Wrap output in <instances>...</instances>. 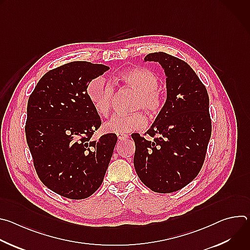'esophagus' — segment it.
Listing matches in <instances>:
<instances>
[{"mask_svg": "<svg viewBox=\"0 0 250 250\" xmlns=\"http://www.w3.org/2000/svg\"><path fill=\"white\" fill-rule=\"evenodd\" d=\"M118 138L120 140H125V139L128 138V136L126 134H125V133H118Z\"/></svg>", "mask_w": 250, "mask_h": 250, "instance_id": "obj_1", "label": "esophagus"}]
</instances>
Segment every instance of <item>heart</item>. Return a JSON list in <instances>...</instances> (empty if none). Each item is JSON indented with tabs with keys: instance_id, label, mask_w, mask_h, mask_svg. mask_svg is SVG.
<instances>
[{
	"instance_id": "1",
	"label": "heart",
	"mask_w": 250,
	"mask_h": 250,
	"mask_svg": "<svg viewBox=\"0 0 250 250\" xmlns=\"http://www.w3.org/2000/svg\"><path fill=\"white\" fill-rule=\"evenodd\" d=\"M120 79L132 90L138 93L133 110L144 109L151 116L157 115L163 106V98L157 90L159 80L151 71L146 68L127 70L120 75ZM87 95L97 114L106 117L110 114L114 96L113 85L104 77L98 76L90 81ZM147 124L146 115L135 112L130 115H116L104 125V129L110 133H128L144 128Z\"/></svg>"
}]
</instances>
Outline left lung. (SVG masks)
Returning a JSON list of instances; mask_svg holds the SVG:
<instances>
[{"mask_svg": "<svg viewBox=\"0 0 250 250\" xmlns=\"http://www.w3.org/2000/svg\"><path fill=\"white\" fill-rule=\"evenodd\" d=\"M145 61L158 62L166 77V101L147 131L153 141L138 133L134 169L141 182L156 193H172L199 174L210 138L208 96L195 71L185 61L165 52L149 53Z\"/></svg>", "mask_w": 250, "mask_h": 250, "instance_id": "left-lung-1", "label": "left lung"}]
</instances>
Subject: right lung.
Segmentation results:
<instances>
[{"label":"right lung","mask_w":250,"mask_h":250,"mask_svg":"<svg viewBox=\"0 0 250 250\" xmlns=\"http://www.w3.org/2000/svg\"><path fill=\"white\" fill-rule=\"evenodd\" d=\"M108 69L86 61L64 64L42 76L27 102L25 136L35 170L48 189L68 199L99 189L117 144L115 133L91 139L101 118L87 87Z\"/></svg>","instance_id":"obj_1"}]
</instances>
